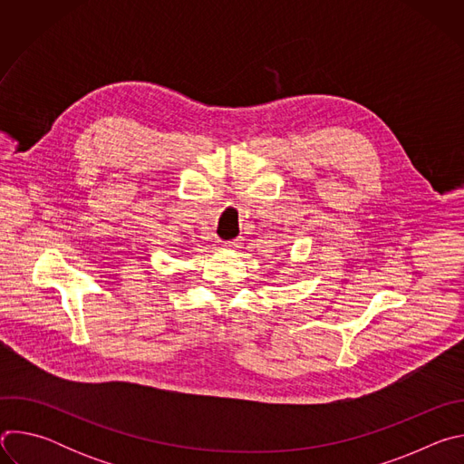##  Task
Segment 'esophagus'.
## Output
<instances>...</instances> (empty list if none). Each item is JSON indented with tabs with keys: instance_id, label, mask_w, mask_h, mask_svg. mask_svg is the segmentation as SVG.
Returning <instances> with one entry per match:
<instances>
[{
	"instance_id": "1",
	"label": "esophagus",
	"mask_w": 464,
	"mask_h": 464,
	"mask_svg": "<svg viewBox=\"0 0 464 464\" xmlns=\"http://www.w3.org/2000/svg\"><path fill=\"white\" fill-rule=\"evenodd\" d=\"M240 246H242V238H233V240L226 242V247H229V249H238Z\"/></svg>"
}]
</instances>
